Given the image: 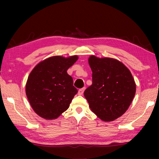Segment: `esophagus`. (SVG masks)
<instances>
[{
  "label": "esophagus",
  "instance_id": "esophagus-1",
  "mask_svg": "<svg viewBox=\"0 0 159 159\" xmlns=\"http://www.w3.org/2000/svg\"><path fill=\"white\" fill-rule=\"evenodd\" d=\"M85 88H80V89L79 90V91H78V94H79V95H82L83 93H84V90H85Z\"/></svg>",
  "mask_w": 159,
  "mask_h": 159
}]
</instances>
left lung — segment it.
I'll use <instances>...</instances> for the list:
<instances>
[{"instance_id":"8db88e82","label":"left lung","mask_w":159,"mask_h":159,"mask_svg":"<svg viewBox=\"0 0 159 159\" xmlns=\"http://www.w3.org/2000/svg\"><path fill=\"white\" fill-rule=\"evenodd\" d=\"M88 63L93 84L84 96L91 111L104 121H112L124 114L134 98L136 84L131 72L114 58L91 55Z\"/></svg>"}]
</instances>
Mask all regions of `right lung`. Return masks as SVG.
<instances>
[{
  "label": "right lung",
  "mask_w": 159,
  "mask_h": 159,
  "mask_svg": "<svg viewBox=\"0 0 159 159\" xmlns=\"http://www.w3.org/2000/svg\"><path fill=\"white\" fill-rule=\"evenodd\" d=\"M78 59L77 55L53 56L40 61L31 71L26 83V95L39 116L56 119L68 109L78 90L66 71Z\"/></svg>",
  "instance_id": "1"
}]
</instances>
